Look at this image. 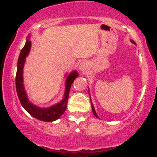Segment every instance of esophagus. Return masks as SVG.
<instances>
[{
	"instance_id": "esophagus-1",
	"label": "esophagus",
	"mask_w": 157,
	"mask_h": 157,
	"mask_svg": "<svg viewBox=\"0 0 157 157\" xmlns=\"http://www.w3.org/2000/svg\"><path fill=\"white\" fill-rule=\"evenodd\" d=\"M88 63L86 62L85 61H83V62H81L80 65H79V69L83 71H86L88 69Z\"/></svg>"
}]
</instances>
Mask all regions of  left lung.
Listing matches in <instances>:
<instances>
[{
	"mask_svg": "<svg viewBox=\"0 0 157 157\" xmlns=\"http://www.w3.org/2000/svg\"><path fill=\"white\" fill-rule=\"evenodd\" d=\"M132 42L133 43V44H136V43H135L134 41H133V40H132ZM91 107H92V111H93V113H94V116H95V117H98V116H97V114H96V111H95V109H94V108L93 104H92V103H91Z\"/></svg>",
	"mask_w": 157,
	"mask_h": 157,
	"instance_id": "left-lung-1",
	"label": "left lung"
}]
</instances>
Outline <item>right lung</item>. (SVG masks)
Instances as JSON below:
<instances>
[{"label":"right lung","instance_id":"obj_1","mask_svg":"<svg viewBox=\"0 0 157 157\" xmlns=\"http://www.w3.org/2000/svg\"><path fill=\"white\" fill-rule=\"evenodd\" d=\"M30 48H31V41L28 39L25 42L24 47L21 51L18 60L16 76V87L17 94H18L19 101H20L22 106L32 117L43 121H53L59 119L65 112L66 107H67L68 94H69L71 86V84L74 82V79L76 77H78V74L77 72L74 71L68 75L66 82V87L64 98L61 102L54 105V106L49 107L48 109H42L35 106L28 100L26 93H25L23 83V65H24L25 58H26L30 51Z\"/></svg>","mask_w":157,"mask_h":157}]
</instances>
